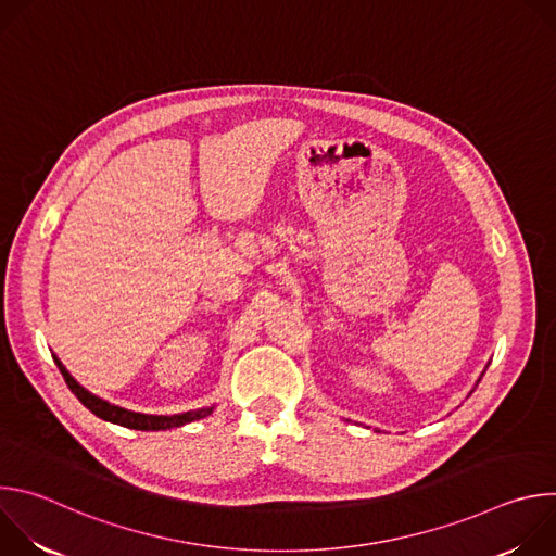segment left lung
Instances as JSON below:
<instances>
[{
    "mask_svg": "<svg viewBox=\"0 0 556 556\" xmlns=\"http://www.w3.org/2000/svg\"><path fill=\"white\" fill-rule=\"evenodd\" d=\"M482 376H484V371H482ZM482 376H480V378H478V382H480V380H482Z\"/></svg>",
    "mask_w": 556,
    "mask_h": 556,
    "instance_id": "left-lung-1",
    "label": "left lung"
}]
</instances>
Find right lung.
Segmentation results:
<instances>
[{
  "instance_id": "right-lung-1",
  "label": "right lung",
  "mask_w": 556,
  "mask_h": 556,
  "mask_svg": "<svg viewBox=\"0 0 556 556\" xmlns=\"http://www.w3.org/2000/svg\"><path fill=\"white\" fill-rule=\"evenodd\" d=\"M59 371L63 374L70 391L76 395L78 401L84 403V407H88L94 416H99L101 420L105 422H112V425H121V427H127V429H136V431H167V429H174V427H182V425H189L193 420H202L206 416L213 414L215 405L211 407H202V409H193V412H185V414H174V416H153V414H140V412H131V409H125V407H118L114 403H108L103 399H99L97 393L88 391L81 382H76L72 378V374L65 369V365L56 358V354H52Z\"/></svg>"
}]
</instances>
